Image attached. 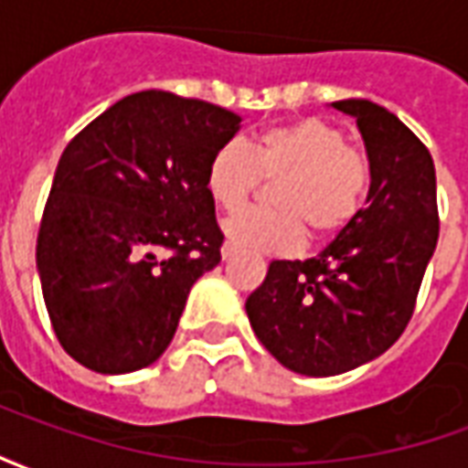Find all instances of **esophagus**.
Segmentation results:
<instances>
[{"instance_id": "1", "label": "esophagus", "mask_w": 468, "mask_h": 468, "mask_svg": "<svg viewBox=\"0 0 468 468\" xmlns=\"http://www.w3.org/2000/svg\"><path fill=\"white\" fill-rule=\"evenodd\" d=\"M220 255H223V261H230L235 255V245L233 243H225L223 248H220Z\"/></svg>"}]
</instances>
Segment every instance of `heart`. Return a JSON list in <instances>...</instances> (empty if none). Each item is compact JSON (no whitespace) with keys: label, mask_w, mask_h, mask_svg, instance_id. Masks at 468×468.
Instances as JSON below:
<instances>
[{"label":"heart","mask_w":468,"mask_h":468,"mask_svg":"<svg viewBox=\"0 0 468 468\" xmlns=\"http://www.w3.org/2000/svg\"><path fill=\"white\" fill-rule=\"evenodd\" d=\"M273 207H248L223 225L228 243L250 253H293L305 233L334 238L356 220L371 187L368 157L318 117L268 127L248 143L220 144L205 170V190L220 210L235 213L261 187Z\"/></svg>","instance_id":"heart-1"}]
</instances>
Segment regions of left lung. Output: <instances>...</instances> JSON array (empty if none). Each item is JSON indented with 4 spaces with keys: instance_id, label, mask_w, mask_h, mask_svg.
<instances>
[{
    "instance_id": "left-lung-1",
    "label": "left lung",
    "mask_w": 468,
    "mask_h": 468,
    "mask_svg": "<svg viewBox=\"0 0 468 468\" xmlns=\"http://www.w3.org/2000/svg\"><path fill=\"white\" fill-rule=\"evenodd\" d=\"M363 134L366 207L324 253L273 261L245 301L258 341L285 368L338 376L388 351L416 308L439 240L436 173L426 144L386 107L341 100Z\"/></svg>"
}]
</instances>
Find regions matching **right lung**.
<instances>
[{
	"label": "right lung",
	"instance_id": "add662e5",
	"mask_svg": "<svg viewBox=\"0 0 468 468\" xmlns=\"http://www.w3.org/2000/svg\"><path fill=\"white\" fill-rule=\"evenodd\" d=\"M238 127L225 107L144 90L69 140L39 223L37 271L57 341L77 363L130 373L170 346L193 283L220 263L205 170Z\"/></svg>",
	"mask_w": 468,
	"mask_h": 468
}]
</instances>
